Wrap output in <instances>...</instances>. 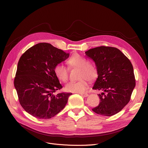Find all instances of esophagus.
Returning <instances> with one entry per match:
<instances>
[{
    "instance_id": "34e87169",
    "label": "esophagus",
    "mask_w": 148,
    "mask_h": 148,
    "mask_svg": "<svg viewBox=\"0 0 148 148\" xmlns=\"http://www.w3.org/2000/svg\"><path fill=\"white\" fill-rule=\"evenodd\" d=\"M80 95L84 97H88V94H87V93H84V94H80Z\"/></svg>"
}]
</instances>
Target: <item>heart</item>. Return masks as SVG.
Listing matches in <instances>:
<instances>
[{"label":"heart","mask_w":148,"mask_h":148,"mask_svg":"<svg viewBox=\"0 0 148 148\" xmlns=\"http://www.w3.org/2000/svg\"><path fill=\"white\" fill-rule=\"evenodd\" d=\"M67 63L71 68H79V81L70 82L66 84L65 89L67 92L83 93L86 90L88 84L87 80L92 81L98 76V69L95 65L90 64L88 60L79 54H74L70 57ZM54 72L57 78L62 82L68 80L69 71L67 67L62 64H58L54 68Z\"/></svg>","instance_id":"obj_1"}]
</instances>
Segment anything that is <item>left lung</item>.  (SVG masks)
I'll list each match as a JSON object with an SVG mask.
<instances>
[{
  "label": "left lung",
  "instance_id": "1",
  "mask_svg": "<svg viewBox=\"0 0 148 148\" xmlns=\"http://www.w3.org/2000/svg\"><path fill=\"white\" fill-rule=\"evenodd\" d=\"M95 62L98 78L93 89L102 91L95 113L106 116L119 112L130 101L136 86L133 67L128 58L118 49L99 46L85 52Z\"/></svg>",
  "mask_w": 148,
  "mask_h": 148
}]
</instances>
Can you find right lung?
<instances>
[{
    "instance_id": "add662e5",
    "label": "right lung",
    "mask_w": 148,
    "mask_h": 148,
    "mask_svg": "<svg viewBox=\"0 0 148 148\" xmlns=\"http://www.w3.org/2000/svg\"><path fill=\"white\" fill-rule=\"evenodd\" d=\"M69 55L46 42L37 44L22 54L14 83L26 112L36 118L50 119L65 107L72 93L54 94L62 88L54 68Z\"/></svg>"
}]
</instances>
